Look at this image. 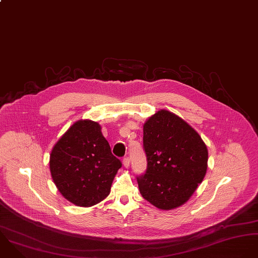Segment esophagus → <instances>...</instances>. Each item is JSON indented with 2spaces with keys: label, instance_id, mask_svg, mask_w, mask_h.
<instances>
[{
  "label": "esophagus",
  "instance_id": "1",
  "mask_svg": "<svg viewBox=\"0 0 258 258\" xmlns=\"http://www.w3.org/2000/svg\"><path fill=\"white\" fill-rule=\"evenodd\" d=\"M130 158L128 157H124L123 159H122V163H123V166L124 167H128L130 166Z\"/></svg>",
  "mask_w": 258,
  "mask_h": 258
}]
</instances>
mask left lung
<instances>
[{"instance_id": "obj_1", "label": "left lung", "mask_w": 258, "mask_h": 258, "mask_svg": "<svg viewBox=\"0 0 258 258\" xmlns=\"http://www.w3.org/2000/svg\"><path fill=\"white\" fill-rule=\"evenodd\" d=\"M144 150L148 167L137 177L143 198L163 210L184 205L206 176L208 152L201 136L160 109L144 124Z\"/></svg>"}]
</instances>
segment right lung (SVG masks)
Wrapping results in <instances>:
<instances>
[{
	"instance_id": "right-lung-1",
	"label": "right lung",
	"mask_w": 258,
	"mask_h": 258,
	"mask_svg": "<svg viewBox=\"0 0 258 258\" xmlns=\"http://www.w3.org/2000/svg\"><path fill=\"white\" fill-rule=\"evenodd\" d=\"M97 121H76L57 141L50 155L52 180L62 197L78 206H95L110 191L121 162Z\"/></svg>"
}]
</instances>
